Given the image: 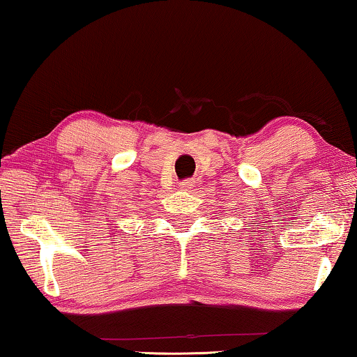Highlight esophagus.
I'll return each instance as SVG.
<instances>
[{
    "label": "esophagus",
    "mask_w": 357,
    "mask_h": 357,
    "mask_svg": "<svg viewBox=\"0 0 357 357\" xmlns=\"http://www.w3.org/2000/svg\"><path fill=\"white\" fill-rule=\"evenodd\" d=\"M192 184H194L192 179H184V181H181V183H179V188L183 190H189L190 188H192Z\"/></svg>",
    "instance_id": "1"
}]
</instances>
